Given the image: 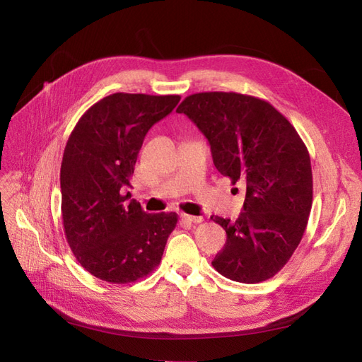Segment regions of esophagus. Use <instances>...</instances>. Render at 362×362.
Masks as SVG:
<instances>
[{"instance_id":"1","label":"esophagus","mask_w":362,"mask_h":362,"mask_svg":"<svg viewBox=\"0 0 362 362\" xmlns=\"http://www.w3.org/2000/svg\"><path fill=\"white\" fill-rule=\"evenodd\" d=\"M182 221L189 222V223H201L204 221V217L201 216H190V214H181Z\"/></svg>"}]
</instances>
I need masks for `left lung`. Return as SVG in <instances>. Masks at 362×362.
<instances>
[{
    "instance_id": "8db88e82",
    "label": "left lung",
    "mask_w": 362,
    "mask_h": 362,
    "mask_svg": "<svg viewBox=\"0 0 362 362\" xmlns=\"http://www.w3.org/2000/svg\"><path fill=\"white\" fill-rule=\"evenodd\" d=\"M210 141L216 169L246 187L235 222L211 217L226 231L213 259L225 278L257 284L275 276L299 246L313 205L308 149L270 103L235 92H201L177 108Z\"/></svg>"
}]
</instances>
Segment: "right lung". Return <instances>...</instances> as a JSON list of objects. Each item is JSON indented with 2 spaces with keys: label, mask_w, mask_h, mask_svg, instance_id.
<instances>
[{
  "label": "right lung",
  "mask_w": 362,
  "mask_h": 362,
  "mask_svg": "<svg viewBox=\"0 0 362 362\" xmlns=\"http://www.w3.org/2000/svg\"><path fill=\"white\" fill-rule=\"evenodd\" d=\"M180 100L113 93L93 104L72 129L60 168L63 228L76 261L96 278L129 284L160 264L178 214H148L128 201L125 190L149 128Z\"/></svg>",
  "instance_id": "1"
}]
</instances>
